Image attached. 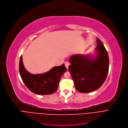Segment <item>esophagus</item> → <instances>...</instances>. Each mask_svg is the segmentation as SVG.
I'll return each instance as SVG.
<instances>
[{
  "label": "esophagus",
  "mask_w": 128,
  "mask_h": 128,
  "mask_svg": "<svg viewBox=\"0 0 128 128\" xmlns=\"http://www.w3.org/2000/svg\"><path fill=\"white\" fill-rule=\"evenodd\" d=\"M64 64H65V66L66 68V69H68V67L70 65V62H64Z\"/></svg>",
  "instance_id": "34e87169"
}]
</instances>
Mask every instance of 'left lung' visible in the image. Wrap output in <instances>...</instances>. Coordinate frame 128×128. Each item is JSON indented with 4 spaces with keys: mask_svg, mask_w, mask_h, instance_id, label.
Here are the masks:
<instances>
[{
    "mask_svg": "<svg viewBox=\"0 0 128 128\" xmlns=\"http://www.w3.org/2000/svg\"><path fill=\"white\" fill-rule=\"evenodd\" d=\"M96 54L71 56L68 70L76 89L81 93H89L100 88L104 84L108 72L109 58L102 42L96 40Z\"/></svg>",
    "mask_w": 128,
    "mask_h": 128,
    "instance_id": "1",
    "label": "left lung"
}]
</instances>
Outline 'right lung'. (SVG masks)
<instances>
[{"mask_svg": "<svg viewBox=\"0 0 128 128\" xmlns=\"http://www.w3.org/2000/svg\"><path fill=\"white\" fill-rule=\"evenodd\" d=\"M66 68L64 64L54 66L48 72L41 74H32L24 67L22 56L19 64L21 78L26 87L33 93L38 95H49L55 92L58 88L60 79Z\"/></svg>", "mask_w": 128, "mask_h": 128, "instance_id": "right-lung-1", "label": "right lung"}]
</instances>
